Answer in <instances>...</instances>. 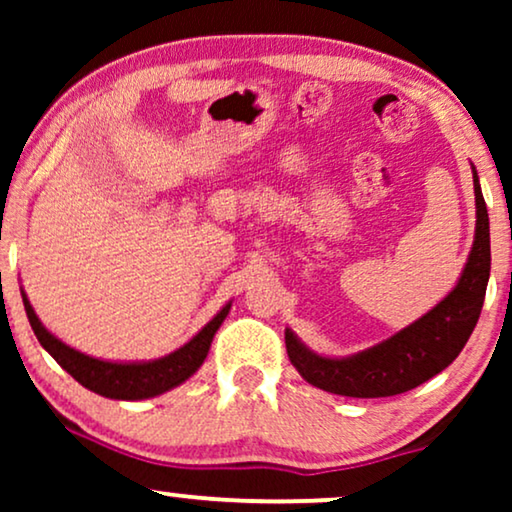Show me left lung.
I'll list each match as a JSON object with an SVG mask.
<instances>
[{"label":"left lung","instance_id":"left-lung-1","mask_svg":"<svg viewBox=\"0 0 512 512\" xmlns=\"http://www.w3.org/2000/svg\"><path fill=\"white\" fill-rule=\"evenodd\" d=\"M473 188L478 221L468 263L459 284L422 319L380 345L347 359H326L314 354L286 328L289 359L312 387L352 398L396 396L431 380L457 359L478 324L492 265L489 216L475 170Z\"/></svg>","mask_w":512,"mask_h":512}]
</instances>
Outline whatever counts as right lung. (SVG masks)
Segmentation results:
<instances>
[{
	"mask_svg": "<svg viewBox=\"0 0 512 512\" xmlns=\"http://www.w3.org/2000/svg\"><path fill=\"white\" fill-rule=\"evenodd\" d=\"M23 303L27 319H30V326L34 335H37V340L41 342V347H44L76 382L104 398H116V401H142V398L165 394V391L186 382L188 377L202 366V361L207 359L214 333L219 331V326L223 324V319H226V314L230 310L228 303L191 342H186L184 347L163 356V359L144 363H111L93 359V356H86L76 352L72 347H67L65 342L46 331L37 314H34L25 293Z\"/></svg>",
	"mask_w": 512,
	"mask_h": 512,
	"instance_id": "add662e5",
	"label": "right lung"
}]
</instances>
